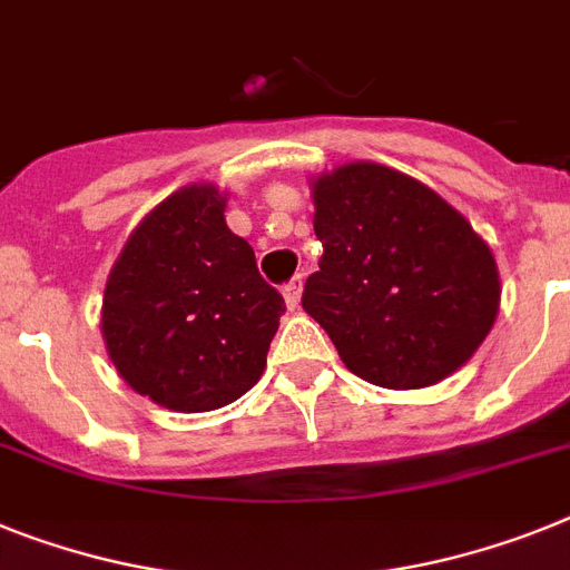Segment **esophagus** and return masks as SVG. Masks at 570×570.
<instances>
[{
    "label": "esophagus",
    "mask_w": 570,
    "mask_h": 570,
    "mask_svg": "<svg viewBox=\"0 0 570 570\" xmlns=\"http://www.w3.org/2000/svg\"><path fill=\"white\" fill-rule=\"evenodd\" d=\"M301 293H304V277L295 275L289 284H284V298H286V307L295 309L301 304Z\"/></svg>",
    "instance_id": "34e87169"
}]
</instances>
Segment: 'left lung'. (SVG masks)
<instances>
[{"instance_id": "obj_1", "label": "left lung", "mask_w": 570, "mask_h": 570, "mask_svg": "<svg viewBox=\"0 0 570 570\" xmlns=\"http://www.w3.org/2000/svg\"><path fill=\"white\" fill-rule=\"evenodd\" d=\"M324 255L301 307L351 374L429 389L466 365L495 324L499 266L463 214L423 181L351 161L313 181Z\"/></svg>"}]
</instances>
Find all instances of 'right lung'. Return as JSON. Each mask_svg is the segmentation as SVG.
Returning a JSON list of instances; mask_svg holds the SVG:
<instances>
[{"instance_id":"1","label":"right lung","mask_w":570,"mask_h":570,"mask_svg":"<svg viewBox=\"0 0 570 570\" xmlns=\"http://www.w3.org/2000/svg\"><path fill=\"white\" fill-rule=\"evenodd\" d=\"M284 298L226 226L217 185H185L124 243L104 289L100 330L121 380L170 411H214L266 367Z\"/></svg>"}]
</instances>
